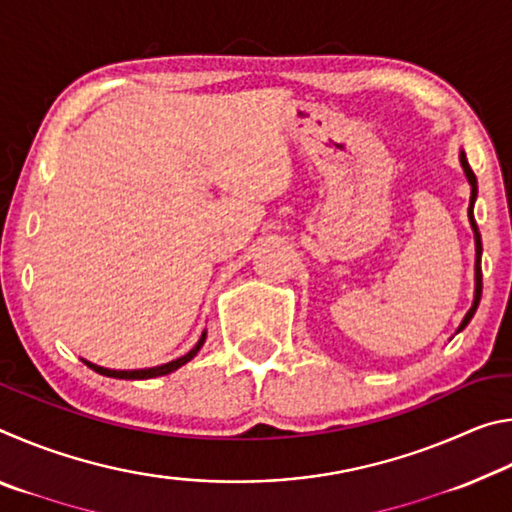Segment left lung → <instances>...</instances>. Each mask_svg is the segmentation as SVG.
Listing matches in <instances>:
<instances>
[{
    "mask_svg": "<svg viewBox=\"0 0 512 512\" xmlns=\"http://www.w3.org/2000/svg\"><path fill=\"white\" fill-rule=\"evenodd\" d=\"M461 164H463V171H465V176H467V183H470V187H472V196H470V207H467V216H470V225H472V230H474V244H476V262H474V282H476V287H474V302H472L470 311H467V314H465L461 327H458V332H461V329H465V325L470 323V320H472L476 307H479L481 289H483V280H481V250H483V248H481V235H479V228H476V221H474L476 176H474V171H472L470 164H467V158H465V153H463V151H461Z\"/></svg>",
    "mask_w": 512,
    "mask_h": 512,
    "instance_id": "8db88e82",
    "label": "left lung"
}]
</instances>
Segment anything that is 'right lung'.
I'll list each match as a JSON object with an SVG mask.
<instances>
[{
  "label": "right lung",
  "instance_id": "right-lung-1",
  "mask_svg": "<svg viewBox=\"0 0 512 512\" xmlns=\"http://www.w3.org/2000/svg\"><path fill=\"white\" fill-rule=\"evenodd\" d=\"M205 332H203V336L201 339H198V343L194 345L192 350H189L185 357H180V359H173V361H169V363H162V366H155V368H142V370H110V368H103V366H97V363H90V361H85L83 359V363L88 368H92L94 372H99V375H103V377H115V379H153V377H162V375H169V372H173V370H178L180 366H185L187 361H192L196 354H198V350L203 348V343H205Z\"/></svg>",
  "mask_w": 512,
  "mask_h": 512
}]
</instances>
